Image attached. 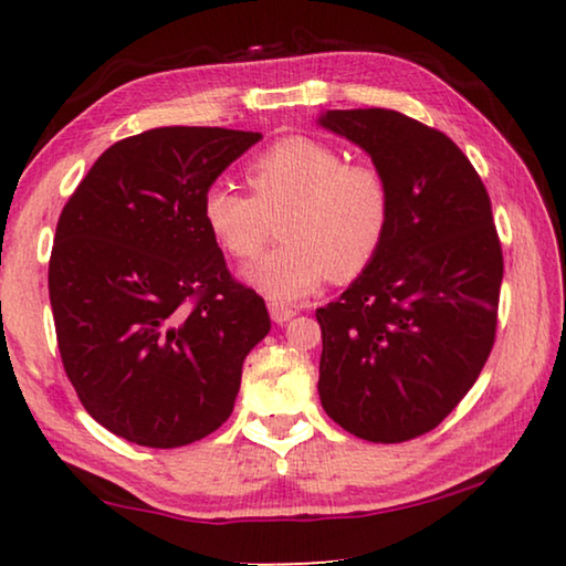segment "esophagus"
<instances>
[{"mask_svg": "<svg viewBox=\"0 0 566 566\" xmlns=\"http://www.w3.org/2000/svg\"><path fill=\"white\" fill-rule=\"evenodd\" d=\"M266 306H270V314H272V319L276 322V324H284V322H290L294 314H296V310H292V306H286V304H282V302H276V300H270L266 302Z\"/></svg>", "mask_w": 566, "mask_h": 566, "instance_id": "1", "label": "esophagus"}]
</instances>
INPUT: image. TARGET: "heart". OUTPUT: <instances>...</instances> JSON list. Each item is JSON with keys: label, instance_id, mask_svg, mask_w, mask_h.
<instances>
[{"label": "heart", "instance_id": "1", "mask_svg": "<svg viewBox=\"0 0 566 566\" xmlns=\"http://www.w3.org/2000/svg\"><path fill=\"white\" fill-rule=\"evenodd\" d=\"M252 195L212 187L205 197L209 232L234 260L262 252L280 222L284 242L247 270V280L276 302H296L332 274H361L385 244L391 191L369 161H344L329 142L292 134L247 167Z\"/></svg>", "mask_w": 566, "mask_h": 566}]
</instances>
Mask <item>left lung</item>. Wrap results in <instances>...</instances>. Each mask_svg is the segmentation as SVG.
I'll list each match as a JSON object with an SVG mask.
<instances>
[{
    "label": "left lung",
    "instance_id": "obj_1",
    "mask_svg": "<svg viewBox=\"0 0 566 566\" xmlns=\"http://www.w3.org/2000/svg\"><path fill=\"white\" fill-rule=\"evenodd\" d=\"M391 191L385 244L317 310L319 399L367 442L421 437L452 411L494 347L504 274L490 195L444 132L395 109H329Z\"/></svg>",
    "mask_w": 566,
    "mask_h": 566
}]
</instances>
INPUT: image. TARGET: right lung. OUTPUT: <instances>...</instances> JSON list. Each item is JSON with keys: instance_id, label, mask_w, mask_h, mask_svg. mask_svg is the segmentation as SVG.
Instances as JSON below:
<instances>
[{"instance_id": "obj_1", "label": "right lung", "mask_w": 566, "mask_h": 566, "mask_svg": "<svg viewBox=\"0 0 566 566\" xmlns=\"http://www.w3.org/2000/svg\"><path fill=\"white\" fill-rule=\"evenodd\" d=\"M260 132L159 127L112 145L56 222L50 302L84 409L127 442L175 449L229 419L272 322L227 270L205 197Z\"/></svg>"}]
</instances>
